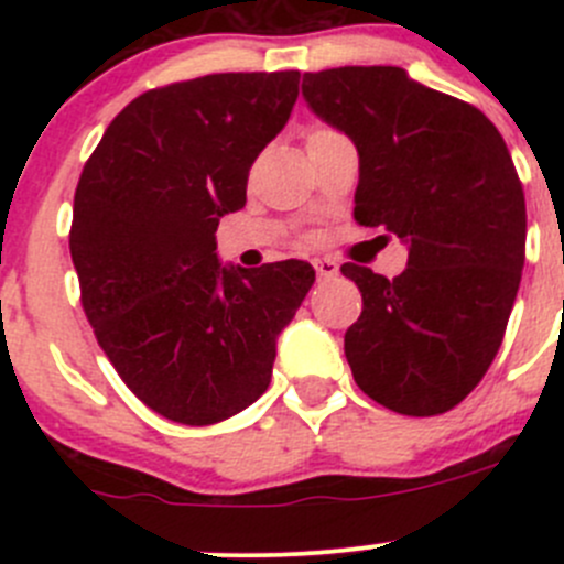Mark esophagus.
<instances>
[{
	"label": "esophagus",
	"mask_w": 564,
	"mask_h": 564,
	"mask_svg": "<svg viewBox=\"0 0 564 564\" xmlns=\"http://www.w3.org/2000/svg\"><path fill=\"white\" fill-rule=\"evenodd\" d=\"M314 267H316V275L324 278V281L338 275V261L327 259V256H324V259H314Z\"/></svg>",
	"instance_id": "34e87169"
}]
</instances>
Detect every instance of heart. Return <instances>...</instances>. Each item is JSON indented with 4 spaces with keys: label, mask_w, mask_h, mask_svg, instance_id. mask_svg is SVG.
Here are the masks:
<instances>
[{
    "label": "heart",
    "mask_w": 564,
    "mask_h": 564,
    "mask_svg": "<svg viewBox=\"0 0 564 564\" xmlns=\"http://www.w3.org/2000/svg\"><path fill=\"white\" fill-rule=\"evenodd\" d=\"M335 130H329V128H314V130H308V135H305V144H308V141H316V139H324V135H333Z\"/></svg>",
    "instance_id": "heart-1"
}]
</instances>
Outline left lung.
Returning <instances> with one entry per match:
<instances>
[{
  "instance_id": "8db88e82",
  "label": "left lung",
  "mask_w": 564,
  "mask_h": 564,
  "mask_svg": "<svg viewBox=\"0 0 564 564\" xmlns=\"http://www.w3.org/2000/svg\"><path fill=\"white\" fill-rule=\"evenodd\" d=\"M303 98L355 141L357 224L409 246L392 281L340 267L362 294L344 335L357 388L409 417L447 412L486 377L519 292L527 204L513 158L486 113L403 67L305 73Z\"/></svg>"
}]
</instances>
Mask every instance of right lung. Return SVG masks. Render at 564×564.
Masks as SVG:
<instances>
[{
    "instance_id": "right-lung-1",
    "label": "right lung",
    "mask_w": 564,
    "mask_h": 564,
    "mask_svg": "<svg viewBox=\"0 0 564 564\" xmlns=\"http://www.w3.org/2000/svg\"><path fill=\"white\" fill-rule=\"evenodd\" d=\"M297 95V70L150 89L84 163L70 226L84 314L122 382L174 423H220L270 388L278 335L316 281L308 261L246 270L215 253Z\"/></svg>"
}]
</instances>
